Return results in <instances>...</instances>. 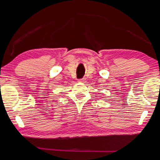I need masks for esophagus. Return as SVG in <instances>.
<instances>
[{
  "mask_svg": "<svg viewBox=\"0 0 160 160\" xmlns=\"http://www.w3.org/2000/svg\"><path fill=\"white\" fill-rule=\"evenodd\" d=\"M78 81H79V82L85 83L86 82V79H85V78H82V79H80Z\"/></svg>",
  "mask_w": 160,
  "mask_h": 160,
  "instance_id": "1",
  "label": "esophagus"
}]
</instances>
